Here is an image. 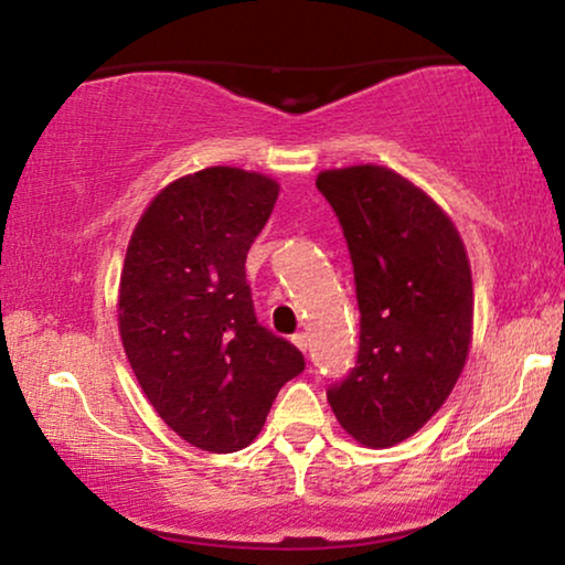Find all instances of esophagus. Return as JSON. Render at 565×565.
I'll list each match as a JSON object with an SVG mask.
<instances>
[{"mask_svg": "<svg viewBox=\"0 0 565 565\" xmlns=\"http://www.w3.org/2000/svg\"><path fill=\"white\" fill-rule=\"evenodd\" d=\"M292 344H296L300 352H306V350H308V337L303 334V331H300V334L292 337Z\"/></svg>", "mask_w": 565, "mask_h": 565, "instance_id": "1", "label": "esophagus"}]
</instances>
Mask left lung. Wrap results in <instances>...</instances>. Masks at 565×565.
Wrapping results in <instances>:
<instances>
[{"mask_svg":"<svg viewBox=\"0 0 565 565\" xmlns=\"http://www.w3.org/2000/svg\"><path fill=\"white\" fill-rule=\"evenodd\" d=\"M316 188L342 223L360 306L358 365L327 391L337 422L383 450L450 396L473 339V277L450 215L388 167L327 169Z\"/></svg>","mask_w":565,"mask_h":565,"instance_id":"1","label":"left lung"}]
</instances>
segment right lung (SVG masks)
<instances>
[{"mask_svg":"<svg viewBox=\"0 0 565 565\" xmlns=\"http://www.w3.org/2000/svg\"><path fill=\"white\" fill-rule=\"evenodd\" d=\"M280 184L236 167H207L151 200L120 273L118 329L149 404L184 443L207 452L252 445L306 362L257 323L246 252Z\"/></svg>","mask_w":565,"mask_h":565,"instance_id":"add662e5","label":"right lung"}]
</instances>
